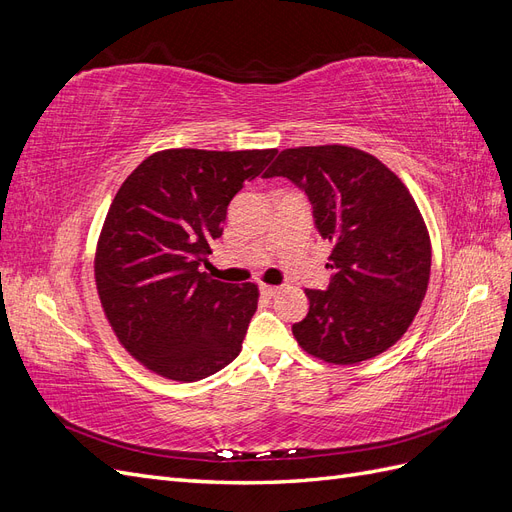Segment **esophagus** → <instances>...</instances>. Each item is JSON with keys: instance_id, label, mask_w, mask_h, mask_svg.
Instances as JSON below:
<instances>
[{"instance_id": "34e87169", "label": "esophagus", "mask_w": 512, "mask_h": 512, "mask_svg": "<svg viewBox=\"0 0 512 512\" xmlns=\"http://www.w3.org/2000/svg\"><path fill=\"white\" fill-rule=\"evenodd\" d=\"M280 286H271V284H260V292L265 294V297H269V299H273L275 294H280Z\"/></svg>"}]
</instances>
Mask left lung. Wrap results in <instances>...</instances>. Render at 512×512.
<instances>
[{"instance_id": "8db88e82", "label": "left lung", "mask_w": 512, "mask_h": 512, "mask_svg": "<svg viewBox=\"0 0 512 512\" xmlns=\"http://www.w3.org/2000/svg\"><path fill=\"white\" fill-rule=\"evenodd\" d=\"M265 177L305 190L318 235L331 243L329 290H305L297 344L331 365H356L395 346L425 299L431 241L393 170L346 145L284 149Z\"/></svg>"}]
</instances>
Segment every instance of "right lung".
<instances>
[{
  "mask_svg": "<svg viewBox=\"0 0 512 512\" xmlns=\"http://www.w3.org/2000/svg\"><path fill=\"white\" fill-rule=\"evenodd\" d=\"M277 149H164L121 183L102 224L94 277L117 342L153 374L196 382L235 361L258 286L200 271L226 209Z\"/></svg>",
  "mask_w": 512,
  "mask_h": 512,
  "instance_id": "obj_1",
  "label": "right lung"
}]
</instances>
